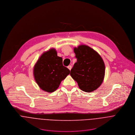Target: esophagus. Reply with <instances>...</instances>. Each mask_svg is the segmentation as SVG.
Listing matches in <instances>:
<instances>
[{
  "label": "esophagus",
  "mask_w": 135,
  "mask_h": 135,
  "mask_svg": "<svg viewBox=\"0 0 135 135\" xmlns=\"http://www.w3.org/2000/svg\"><path fill=\"white\" fill-rule=\"evenodd\" d=\"M68 68L70 70H71V69H72V66H71V65H69V66H68Z\"/></svg>",
  "instance_id": "34e87169"
}]
</instances>
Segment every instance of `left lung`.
Instances as JSON below:
<instances>
[{
  "label": "left lung",
  "mask_w": 135,
  "mask_h": 135,
  "mask_svg": "<svg viewBox=\"0 0 135 135\" xmlns=\"http://www.w3.org/2000/svg\"><path fill=\"white\" fill-rule=\"evenodd\" d=\"M77 61L70 75L79 88L86 93L93 92L102 83L105 75V64L100 55L85 45L74 48Z\"/></svg>",
  "instance_id": "left-lung-1"
}]
</instances>
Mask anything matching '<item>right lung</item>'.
<instances>
[{"label": "right lung", "instance_id": "obj_1", "mask_svg": "<svg viewBox=\"0 0 135 135\" xmlns=\"http://www.w3.org/2000/svg\"><path fill=\"white\" fill-rule=\"evenodd\" d=\"M70 71L62 64V58L57 56L52 48L44 52L34 66L33 75L39 88L48 93H53Z\"/></svg>", "mask_w": 135, "mask_h": 135}]
</instances>
